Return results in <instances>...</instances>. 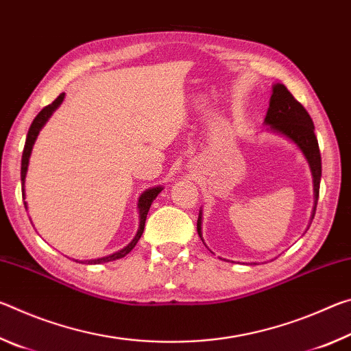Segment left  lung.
<instances>
[{
  "label": "left lung",
  "mask_w": 351,
  "mask_h": 351,
  "mask_svg": "<svg viewBox=\"0 0 351 351\" xmlns=\"http://www.w3.org/2000/svg\"><path fill=\"white\" fill-rule=\"evenodd\" d=\"M265 125L268 127L266 130L282 138H287L288 141L299 148L304 154L308 165H310L311 175H313V192H314V207L311 212L310 224L316 213V206L319 199V187H320V176H322V161H320V152L317 138L314 134V123L313 119L308 114V111L302 106V104L297 102L293 97L287 86L283 83H274L272 85V94L269 99V108L265 117ZM203 210L198 213V223L197 230L199 239L203 240ZM310 228V226H308ZM206 245V243H204ZM226 260V258H223ZM229 261V260H228ZM257 265V263H251Z\"/></svg>",
  "instance_id": "obj_1"
}]
</instances>
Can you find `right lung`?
<instances>
[{"mask_svg": "<svg viewBox=\"0 0 351 351\" xmlns=\"http://www.w3.org/2000/svg\"><path fill=\"white\" fill-rule=\"evenodd\" d=\"M64 99V93H62L60 96H58L54 102L51 105L45 106L43 110H41L37 117L34 119L31 128H29L27 132V138H26V144H25V150H23V158H21V187H23V197H26L25 193V182H26V175H27V167H29V158H31V153H32V148L35 141H37L38 134L41 132V128L46 125V122L49 121V117L54 114V111L58 108V106L62 105ZM162 186H156V187H150L147 189L145 192L141 193L139 201H138V212H139V229L138 232H136L134 239L128 243L125 247H122L121 251L117 252H112L110 255H106V257H100V258H93V260H75L79 261V263H88V265H97V263H106V261H112V260H117V258H122L125 257V255L132 251V249L136 246V243L139 241L142 232H144V228H145V219H147V213L150 210V206L153 203V199L158 197L159 193L162 192ZM25 207L27 209V204L25 203Z\"/></svg>", "mask_w": 351, "mask_h": 351, "instance_id": "add662e5", "label": "right lung"}]
</instances>
